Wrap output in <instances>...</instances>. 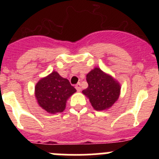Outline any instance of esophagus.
Here are the masks:
<instances>
[{
	"label": "esophagus",
	"instance_id": "esophagus-1",
	"mask_svg": "<svg viewBox=\"0 0 159 159\" xmlns=\"http://www.w3.org/2000/svg\"><path fill=\"white\" fill-rule=\"evenodd\" d=\"M75 89H77V91H81V84H80V83H78V84H77L76 85H75Z\"/></svg>",
	"mask_w": 159,
	"mask_h": 159
}]
</instances>
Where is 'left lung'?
<instances>
[{
	"label": "left lung",
	"mask_w": 159,
	"mask_h": 159,
	"mask_svg": "<svg viewBox=\"0 0 159 159\" xmlns=\"http://www.w3.org/2000/svg\"><path fill=\"white\" fill-rule=\"evenodd\" d=\"M86 80L89 87L83 90L82 93L89 98L95 110L107 109L118 100L121 90L119 84L100 68H95L91 70Z\"/></svg>",
	"instance_id": "1"
}]
</instances>
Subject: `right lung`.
<instances>
[{
    "mask_svg": "<svg viewBox=\"0 0 159 159\" xmlns=\"http://www.w3.org/2000/svg\"><path fill=\"white\" fill-rule=\"evenodd\" d=\"M76 91L69 81L53 71L35 86V97L40 106L48 113L62 112L67 99Z\"/></svg>",
    "mask_w": 159,
    "mask_h": 159,
    "instance_id": "add662e5",
    "label": "right lung"
}]
</instances>
